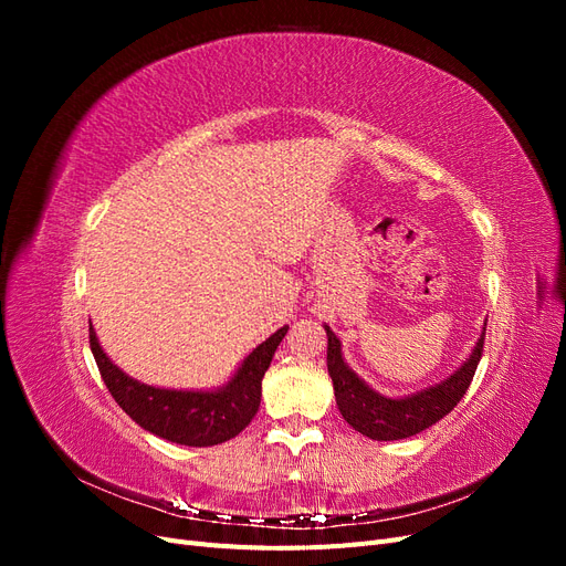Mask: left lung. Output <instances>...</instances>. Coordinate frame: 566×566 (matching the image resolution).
Masks as SVG:
<instances>
[{
    "label": "left lung",
    "mask_w": 566,
    "mask_h": 566,
    "mask_svg": "<svg viewBox=\"0 0 566 566\" xmlns=\"http://www.w3.org/2000/svg\"><path fill=\"white\" fill-rule=\"evenodd\" d=\"M325 335H328V373L333 378L335 399L342 418H345L356 432L366 434L368 439L397 441L432 427L443 416H449L460 403V399L465 397V391L474 378V370L479 366V358H482L484 352L486 331L479 337L468 361L462 364L451 378L434 387H427L418 394H410V397L403 399H387L382 394L373 391L345 364L339 339L328 325H325Z\"/></svg>",
    "instance_id": "8db88e82"
}]
</instances>
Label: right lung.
<instances>
[{
	"label": "right lung",
	"instance_id": "add662e5",
	"mask_svg": "<svg viewBox=\"0 0 566 566\" xmlns=\"http://www.w3.org/2000/svg\"><path fill=\"white\" fill-rule=\"evenodd\" d=\"M287 325L256 347L227 387L217 391H177L132 380L101 349L90 325V347L101 378L125 413L150 434L181 447H214L241 434L254 418L262 399V378Z\"/></svg>",
	"mask_w": 566,
	"mask_h": 566
}]
</instances>
